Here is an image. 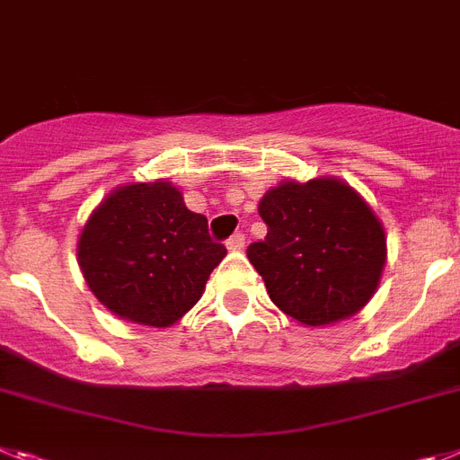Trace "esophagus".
<instances>
[{
    "label": "esophagus",
    "mask_w": 460,
    "mask_h": 460,
    "mask_svg": "<svg viewBox=\"0 0 460 460\" xmlns=\"http://www.w3.org/2000/svg\"><path fill=\"white\" fill-rule=\"evenodd\" d=\"M226 247H229L231 252H241L243 247H245V234H234L226 241Z\"/></svg>",
    "instance_id": "obj_1"
}]
</instances>
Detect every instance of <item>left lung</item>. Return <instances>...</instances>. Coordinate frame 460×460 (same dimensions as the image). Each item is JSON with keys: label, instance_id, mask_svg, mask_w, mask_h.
Returning <instances> with one entry per match:
<instances>
[{"label": "left lung", "instance_id": "1", "mask_svg": "<svg viewBox=\"0 0 460 460\" xmlns=\"http://www.w3.org/2000/svg\"><path fill=\"white\" fill-rule=\"evenodd\" d=\"M259 215L269 234L247 247V259L282 313L324 326L373 298L386 263L385 229L347 182H279L263 194Z\"/></svg>", "mask_w": 460, "mask_h": 460}]
</instances>
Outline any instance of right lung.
I'll list each match as a JSON object with an SVG mask.
<instances>
[{"mask_svg":"<svg viewBox=\"0 0 460 460\" xmlns=\"http://www.w3.org/2000/svg\"><path fill=\"white\" fill-rule=\"evenodd\" d=\"M226 254L166 181L118 187L83 226L78 263L102 305L143 326L175 324Z\"/></svg>","mask_w":460,"mask_h":460,"instance_id":"1","label":"right lung"}]
</instances>
